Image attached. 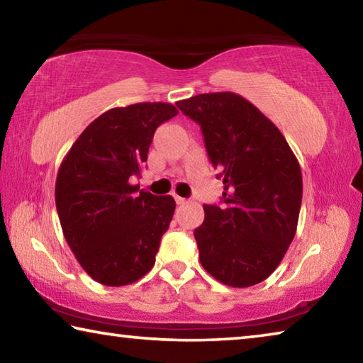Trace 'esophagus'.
<instances>
[{"label":"esophagus","mask_w":363,"mask_h":363,"mask_svg":"<svg viewBox=\"0 0 363 363\" xmlns=\"http://www.w3.org/2000/svg\"><path fill=\"white\" fill-rule=\"evenodd\" d=\"M176 203H177V205H186L187 200L182 199V196H177V195H176Z\"/></svg>","instance_id":"1"}]
</instances>
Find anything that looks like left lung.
<instances>
[{
  "instance_id": "1",
  "label": "left lung",
  "mask_w": 363,
  "mask_h": 363,
  "mask_svg": "<svg viewBox=\"0 0 363 363\" xmlns=\"http://www.w3.org/2000/svg\"><path fill=\"white\" fill-rule=\"evenodd\" d=\"M176 106L199 123L208 157L224 177L223 206L205 205L203 224L194 232L201 266L233 288L261 284L296 233L298 158L279 128L240 94H199Z\"/></svg>"
}]
</instances>
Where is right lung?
I'll use <instances>...</instances> for the list:
<instances>
[{
	"label": "right lung",
	"instance_id": "1",
	"mask_svg": "<svg viewBox=\"0 0 363 363\" xmlns=\"http://www.w3.org/2000/svg\"><path fill=\"white\" fill-rule=\"evenodd\" d=\"M177 115L168 102H139L104 112L60 163L56 208L67 243L91 279L130 285L149 272L173 219L171 195L138 194L153 133Z\"/></svg>",
	"mask_w": 363,
	"mask_h": 363
}]
</instances>
